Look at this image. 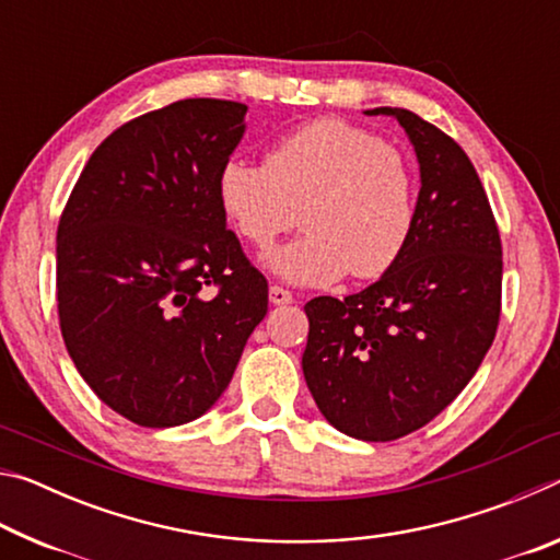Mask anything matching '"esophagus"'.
I'll use <instances>...</instances> for the list:
<instances>
[{
    "label": "esophagus",
    "instance_id": "34e87169",
    "mask_svg": "<svg viewBox=\"0 0 560 560\" xmlns=\"http://www.w3.org/2000/svg\"><path fill=\"white\" fill-rule=\"evenodd\" d=\"M269 301L273 303V306H283V303L293 301V293L289 289L277 287V283H273V287L269 289Z\"/></svg>",
    "mask_w": 560,
    "mask_h": 560
}]
</instances>
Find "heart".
Segmentation results:
<instances>
[{"mask_svg":"<svg viewBox=\"0 0 560 560\" xmlns=\"http://www.w3.org/2000/svg\"><path fill=\"white\" fill-rule=\"evenodd\" d=\"M217 197L236 234L269 252L296 224V242L269 257L291 283L326 287L350 271L375 279L393 269L412 240L417 175L400 148L340 118H316L283 132L264 163L232 158Z\"/></svg>","mask_w":560,"mask_h":560,"instance_id":"b5f03b06","label":"heart"}]
</instances>
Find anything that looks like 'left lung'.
Segmentation results:
<instances>
[{"label": "left lung", "mask_w": 560, "mask_h": 560, "mask_svg": "<svg viewBox=\"0 0 560 560\" xmlns=\"http://www.w3.org/2000/svg\"><path fill=\"white\" fill-rule=\"evenodd\" d=\"M405 128L420 163L412 240L393 269L343 301L311 299L303 377L348 438L390 442L457 397L494 343L501 240L467 153L405 108H373Z\"/></svg>", "instance_id": "1"}]
</instances>
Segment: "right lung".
Masks as SVG:
<instances>
[{"label":"right lung","mask_w":560,"mask_h":560,"mask_svg":"<svg viewBox=\"0 0 560 560\" xmlns=\"http://www.w3.org/2000/svg\"><path fill=\"white\" fill-rule=\"evenodd\" d=\"M244 113V103L185 98L128 120L93 150L61 212L66 350L91 390L140 428L210 410L267 316V279L217 197Z\"/></svg>","instance_id":"1"}]
</instances>
